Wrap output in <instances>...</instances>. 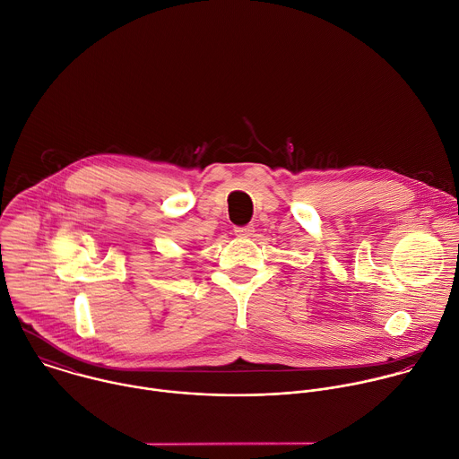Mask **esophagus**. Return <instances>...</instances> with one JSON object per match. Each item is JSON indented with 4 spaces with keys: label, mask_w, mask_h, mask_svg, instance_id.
I'll list each match as a JSON object with an SVG mask.
<instances>
[{
    "label": "esophagus",
    "mask_w": 459,
    "mask_h": 459,
    "mask_svg": "<svg viewBox=\"0 0 459 459\" xmlns=\"http://www.w3.org/2000/svg\"><path fill=\"white\" fill-rule=\"evenodd\" d=\"M252 232H254V225L234 227V234H236L238 238H248V236H252Z\"/></svg>",
    "instance_id": "1"
}]
</instances>
